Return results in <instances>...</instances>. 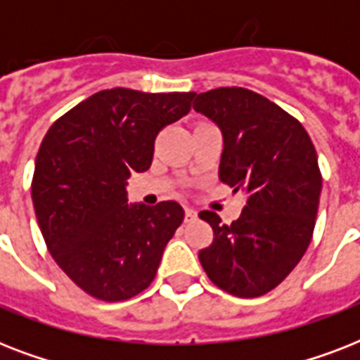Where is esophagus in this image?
Segmentation results:
<instances>
[{
    "mask_svg": "<svg viewBox=\"0 0 360 360\" xmlns=\"http://www.w3.org/2000/svg\"><path fill=\"white\" fill-rule=\"evenodd\" d=\"M196 217H198V213L194 211V209H191V207L185 209V220H186V222H192V220H196Z\"/></svg>",
    "mask_w": 360,
    "mask_h": 360,
    "instance_id": "esophagus-1",
    "label": "esophagus"
}]
</instances>
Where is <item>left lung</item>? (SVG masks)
Wrapping results in <instances>:
<instances>
[{"instance_id": "obj_1", "label": "left lung", "mask_w": 360, "mask_h": 360, "mask_svg": "<svg viewBox=\"0 0 360 360\" xmlns=\"http://www.w3.org/2000/svg\"><path fill=\"white\" fill-rule=\"evenodd\" d=\"M194 110L224 138L220 181L246 194L231 224L213 211L200 213L214 233L200 263L231 295H265L295 269L312 239L321 194L314 143L293 115L245 87L200 93Z\"/></svg>"}]
</instances>
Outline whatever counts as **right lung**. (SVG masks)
<instances>
[{
  "label": "right lung",
  "instance_id": "1",
  "mask_svg": "<svg viewBox=\"0 0 360 360\" xmlns=\"http://www.w3.org/2000/svg\"><path fill=\"white\" fill-rule=\"evenodd\" d=\"M194 97L104 89L61 115L39 147L37 222L56 263L95 299L124 301L146 290L185 219L177 202L129 205L127 179L149 169L157 134L188 114Z\"/></svg>",
  "mask_w": 360,
  "mask_h": 360
}]
</instances>
